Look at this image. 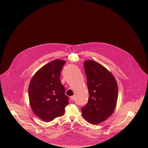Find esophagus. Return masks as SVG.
Instances as JSON below:
<instances>
[{
	"mask_svg": "<svg viewBox=\"0 0 148 148\" xmlns=\"http://www.w3.org/2000/svg\"><path fill=\"white\" fill-rule=\"evenodd\" d=\"M71 101H73L74 100V96H71Z\"/></svg>",
	"mask_w": 148,
	"mask_h": 148,
	"instance_id": "1",
	"label": "esophagus"
}]
</instances>
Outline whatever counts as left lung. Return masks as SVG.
Segmentation results:
<instances>
[{
    "label": "left lung",
    "mask_w": 148,
    "mask_h": 148,
    "mask_svg": "<svg viewBox=\"0 0 148 148\" xmlns=\"http://www.w3.org/2000/svg\"><path fill=\"white\" fill-rule=\"evenodd\" d=\"M89 98L82 108V115L88 122L99 124L113 114L116 106L118 88L113 74L101 64L92 60L84 61Z\"/></svg>",
    "instance_id": "obj_1"
}]
</instances>
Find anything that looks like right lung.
Here are the masks:
<instances>
[{
  "label": "right lung",
  "mask_w": 148,
  "mask_h": 148,
  "mask_svg": "<svg viewBox=\"0 0 148 148\" xmlns=\"http://www.w3.org/2000/svg\"><path fill=\"white\" fill-rule=\"evenodd\" d=\"M66 62L56 59L45 64L35 73L29 85L30 105L35 115L49 122L65 113L69 104L65 88L60 79V72Z\"/></svg>",
  "instance_id": "obj_1"
}]
</instances>
